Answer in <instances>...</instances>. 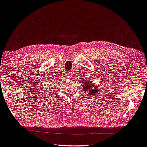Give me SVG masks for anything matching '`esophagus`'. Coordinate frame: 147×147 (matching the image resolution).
Segmentation results:
<instances>
[{
  "instance_id": "esophagus-1",
  "label": "esophagus",
  "mask_w": 147,
  "mask_h": 147,
  "mask_svg": "<svg viewBox=\"0 0 147 147\" xmlns=\"http://www.w3.org/2000/svg\"><path fill=\"white\" fill-rule=\"evenodd\" d=\"M70 76H71V74L68 73L67 74V77H68V78H69V77H70Z\"/></svg>"
}]
</instances>
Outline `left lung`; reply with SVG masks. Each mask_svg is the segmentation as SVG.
I'll return each mask as SVG.
<instances>
[{
    "label": "left lung",
    "instance_id": "obj_1",
    "mask_svg": "<svg viewBox=\"0 0 147 147\" xmlns=\"http://www.w3.org/2000/svg\"><path fill=\"white\" fill-rule=\"evenodd\" d=\"M82 87L83 90V92L87 94V96H94V95L99 92L100 90V87L99 86H94L92 84V82L87 79V80H84L83 81Z\"/></svg>",
    "mask_w": 147,
    "mask_h": 147
}]
</instances>
